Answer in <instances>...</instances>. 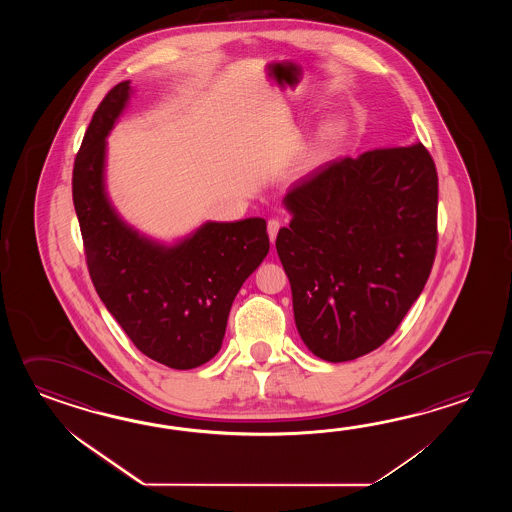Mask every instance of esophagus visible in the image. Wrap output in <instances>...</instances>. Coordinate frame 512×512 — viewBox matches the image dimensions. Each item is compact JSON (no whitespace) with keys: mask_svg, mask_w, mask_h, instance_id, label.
<instances>
[{"mask_svg":"<svg viewBox=\"0 0 512 512\" xmlns=\"http://www.w3.org/2000/svg\"><path fill=\"white\" fill-rule=\"evenodd\" d=\"M282 229V221H278V219H269V223H267V234H269V240L271 243L276 241V236H278V230Z\"/></svg>","mask_w":512,"mask_h":512,"instance_id":"obj_1","label":"esophagus"}]
</instances>
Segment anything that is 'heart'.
I'll return each mask as SVG.
<instances>
[{"mask_svg": "<svg viewBox=\"0 0 512 512\" xmlns=\"http://www.w3.org/2000/svg\"><path fill=\"white\" fill-rule=\"evenodd\" d=\"M333 133H335V128L329 126V128H327V135H333Z\"/></svg>", "mask_w": 512, "mask_h": 512, "instance_id": "1", "label": "heart"}]
</instances>
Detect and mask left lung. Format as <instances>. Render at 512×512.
I'll use <instances>...</instances> for the list:
<instances>
[{
    "instance_id": "left-lung-1",
    "label": "left lung",
    "mask_w": 512,
    "mask_h": 512,
    "mask_svg": "<svg viewBox=\"0 0 512 512\" xmlns=\"http://www.w3.org/2000/svg\"><path fill=\"white\" fill-rule=\"evenodd\" d=\"M276 251L305 346L327 362L382 346L425 289L437 249V172L421 142L324 164L283 199Z\"/></svg>"
}]
</instances>
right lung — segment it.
Listing matches in <instances>:
<instances>
[{
  "instance_id": "right-lung-1",
  "label": "right lung",
  "mask_w": 512,
  "mask_h": 512,
  "mask_svg": "<svg viewBox=\"0 0 512 512\" xmlns=\"http://www.w3.org/2000/svg\"><path fill=\"white\" fill-rule=\"evenodd\" d=\"M120 82L100 102L73 168V203L100 300L135 348L174 370L212 359L230 307L269 252L267 221H208L166 247L128 227L104 192L106 137L130 98Z\"/></svg>"
}]
</instances>
